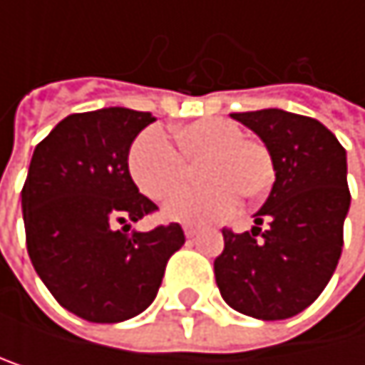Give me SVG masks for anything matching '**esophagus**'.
<instances>
[{
    "mask_svg": "<svg viewBox=\"0 0 365 365\" xmlns=\"http://www.w3.org/2000/svg\"><path fill=\"white\" fill-rule=\"evenodd\" d=\"M200 232V226H195V224H187L185 226V235L189 237V240H191V237H195Z\"/></svg>",
    "mask_w": 365,
    "mask_h": 365,
    "instance_id": "34e87169",
    "label": "esophagus"
}]
</instances>
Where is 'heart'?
<instances>
[{"mask_svg": "<svg viewBox=\"0 0 365 365\" xmlns=\"http://www.w3.org/2000/svg\"><path fill=\"white\" fill-rule=\"evenodd\" d=\"M180 148L163 128L143 130L128 154L130 176L152 200L172 195L189 176V160H205V187L178 191L163 209L168 220L180 224H209L228 217L240 207L242 193L261 195L274 182L269 150L244 139V130L230 119H200L176 130Z\"/></svg>", "mask_w": 365, "mask_h": 365, "instance_id": "obj_1", "label": "heart"}]
</instances>
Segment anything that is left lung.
Listing matches in <instances>:
<instances>
[{"label": "left lung", "mask_w": 365, "mask_h": 365, "mask_svg": "<svg viewBox=\"0 0 365 365\" xmlns=\"http://www.w3.org/2000/svg\"><path fill=\"white\" fill-rule=\"evenodd\" d=\"M230 117L261 137L277 180L252 230H222L215 281L235 312L285 320L322 294L337 267L351 207L346 150L327 125L304 115L263 108Z\"/></svg>", "instance_id": "1"}]
</instances>
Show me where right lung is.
<instances>
[{
  "label": "right lung",
  "instance_id": "obj_1",
  "mask_svg": "<svg viewBox=\"0 0 365 365\" xmlns=\"http://www.w3.org/2000/svg\"><path fill=\"white\" fill-rule=\"evenodd\" d=\"M152 121L121 106L76 113L34 148L21 191L28 255L51 296L82 320L113 324L145 312L185 244L176 222L128 235V222L156 211L128 170L130 145Z\"/></svg>",
  "mask_w": 365,
  "mask_h": 365
}]
</instances>
